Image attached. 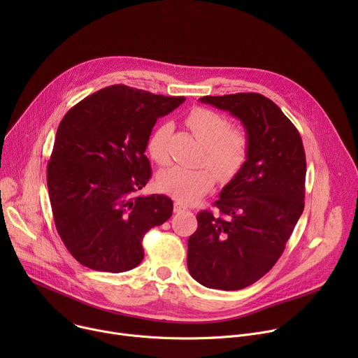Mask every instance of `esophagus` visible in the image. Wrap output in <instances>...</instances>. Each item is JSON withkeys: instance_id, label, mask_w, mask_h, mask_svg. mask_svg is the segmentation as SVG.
Returning <instances> with one entry per match:
<instances>
[{"instance_id": "34e87169", "label": "esophagus", "mask_w": 358, "mask_h": 358, "mask_svg": "<svg viewBox=\"0 0 358 358\" xmlns=\"http://www.w3.org/2000/svg\"><path fill=\"white\" fill-rule=\"evenodd\" d=\"M187 211V207L180 202H174V213H184Z\"/></svg>"}]
</instances>
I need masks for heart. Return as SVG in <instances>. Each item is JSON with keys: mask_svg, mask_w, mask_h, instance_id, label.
<instances>
[{"mask_svg": "<svg viewBox=\"0 0 358 358\" xmlns=\"http://www.w3.org/2000/svg\"><path fill=\"white\" fill-rule=\"evenodd\" d=\"M185 123L203 144L202 163L215 171L221 182L232 180L248 157L249 138L246 131L231 129L229 120L224 115L203 108L192 109L187 115ZM171 130L170 123H162L151 131L147 141L150 157L162 166L169 163L167 143ZM210 171L207 167L185 169L174 166L157 176V187L178 202L189 203L213 188L214 175Z\"/></svg>", "mask_w": 358, "mask_h": 358, "instance_id": "heart-1", "label": "heart"}]
</instances>
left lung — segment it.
Segmentation results:
<instances>
[{
    "mask_svg": "<svg viewBox=\"0 0 358 358\" xmlns=\"http://www.w3.org/2000/svg\"><path fill=\"white\" fill-rule=\"evenodd\" d=\"M199 101L241 120L249 148L245 164L214 202L220 215L207 210L196 215L187 265L206 287L239 290L273 268L303 213L304 148L293 123L259 93Z\"/></svg>",
    "mask_w": 358,
    "mask_h": 358,
    "instance_id": "1",
    "label": "left lung"
}]
</instances>
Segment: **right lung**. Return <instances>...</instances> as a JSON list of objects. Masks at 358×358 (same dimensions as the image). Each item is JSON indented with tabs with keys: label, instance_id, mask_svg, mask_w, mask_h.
Returning <instances> with one entry per match:
<instances>
[{
	"label": "right lung",
	"instance_id": "obj_1",
	"mask_svg": "<svg viewBox=\"0 0 358 358\" xmlns=\"http://www.w3.org/2000/svg\"><path fill=\"white\" fill-rule=\"evenodd\" d=\"M185 97L113 85L62 119L46 182L57 231L86 268L120 273L140 265L143 236L173 215L166 195H137L151 177L144 151L159 117Z\"/></svg>",
	"mask_w": 358,
	"mask_h": 358
}]
</instances>
